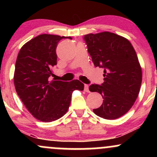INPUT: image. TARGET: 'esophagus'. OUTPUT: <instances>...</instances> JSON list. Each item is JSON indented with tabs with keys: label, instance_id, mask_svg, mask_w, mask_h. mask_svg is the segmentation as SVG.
Wrapping results in <instances>:
<instances>
[{
	"label": "esophagus",
	"instance_id": "1",
	"mask_svg": "<svg viewBox=\"0 0 157 157\" xmlns=\"http://www.w3.org/2000/svg\"><path fill=\"white\" fill-rule=\"evenodd\" d=\"M84 90H85V91H86V92H89V85H87V84L84 85Z\"/></svg>",
	"mask_w": 157,
	"mask_h": 157
}]
</instances>
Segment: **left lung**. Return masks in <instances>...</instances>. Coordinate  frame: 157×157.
<instances>
[{
    "instance_id": "left-lung-1",
    "label": "left lung",
    "mask_w": 157,
    "mask_h": 157,
    "mask_svg": "<svg viewBox=\"0 0 157 157\" xmlns=\"http://www.w3.org/2000/svg\"><path fill=\"white\" fill-rule=\"evenodd\" d=\"M95 67L104 68V82L89 86L100 93L102 105L93 111L106 120L126 113L137 98L142 83V68L128 40L109 32L89 34L83 37Z\"/></svg>"
}]
</instances>
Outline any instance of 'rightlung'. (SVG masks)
<instances>
[{
	"label": "right lung",
	"mask_w": 157,
	"mask_h": 157,
	"mask_svg": "<svg viewBox=\"0 0 157 157\" xmlns=\"http://www.w3.org/2000/svg\"><path fill=\"white\" fill-rule=\"evenodd\" d=\"M71 37L44 34L35 37L20 50L15 63V90L28 111L37 120L48 122L67 112L75 90L82 91L84 84L48 80L57 65L56 48L62 39Z\"/></svg>",
	"instance_id": "1"
}]
</instances>
